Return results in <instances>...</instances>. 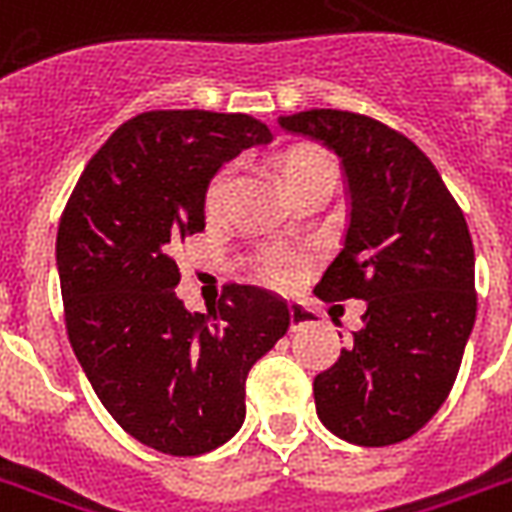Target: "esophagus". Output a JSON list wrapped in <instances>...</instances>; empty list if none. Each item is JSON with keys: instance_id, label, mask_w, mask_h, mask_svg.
Masks as SVG:
<instances>
[{"instance_id": "34e87169", "label": "esophagus", "mask_w": 512, "mask_h": 512, "mask_svg": "<svg viewBox=\"0 0 512 512\" xmlns=\"http://www.w3.org/2000/svg\"><path fill=\"white\" fill-rule=\"evenodd\" d=\"M314 325V317H311V311L303 306H298V303H292L290 306V330L295 333V330H300V327H308Z\"/></svg>"}]
</instances>
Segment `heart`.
<instances>
[{
  "instance_id": "obj_1",
  "label": "heart",
  "mask_w": 512,
  "mask_h": 512,
  "mask_svg": "<svg viewBox=\"0 0 512 512\" xmlns=\"http://www.w3.org/2000/svg\"><path fill=\"white\" fill-rule=\"evenodd\" d=\"M317 174H335L333 161L327 158L325 152L317 150V147H295V150L287 152L279 161V185L284 187V193L292 190L298 182H303V179L317 177ZM230 179H233V171L230 169H220L212 177V182L206 187V209L209 212H217L222 206L225 195H228ZM265 273H268L271 282L287 284L295 276V263H292L290 257H271L268 265H265Z\"/></svg>"
}]
</instances>
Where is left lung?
Returning <instances> with one entry per match:
<instances>
[{"instance_id":"left-lung-1","label":"left lung","mask_w":512,"mask_h":512,"mask_svg":"<svg viewBox=\"0 0 512 512\" xmlns=\"http://www.w3.org/2000/svg\"><path fill=\"white\" fill-rule=\"evenodd\" d=\"M341 158L349 225L317 284L368 303L354 346L314 378L317 416L357 446L411 438L446 403L475 325V252L462 209L395 128L341 109L279 117Z\"/></svg>"}]
</instances>
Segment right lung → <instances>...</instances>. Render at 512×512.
<instances>
[{"label":"right lung","instance_id":"right-lung-1","mask_svg":"<svg viewBox=\"0 0 512 512\" xmlns=\"http://www.w3.org/2000/svg\"><path fill=\"white\" fill-rule=\"evenodd\" d=\"M271 139L239 112H142L88 161L58 222L74 354L112 419L161 454L228 443L247 416L249 368L290 330L287 303L260 287L230 284L206 314L174 292L171 249L206 228L212 177Z\"/></svg>","mask_w":512,"mask_h":512}]
</instances>
